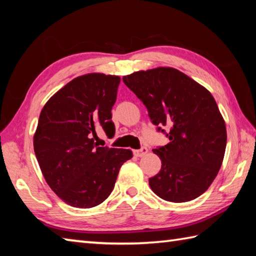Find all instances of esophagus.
<instances>
[{
	"instance_id": "1",
	"label": "esophagus",
	"mask_w": 256,
	"mask_h": 256,
	"mask_svg": "<svg viewBox=\"0 0 256 256\" xmlns=\"http://www.w3.org/2000/svg\"><path fill=\"white\" fill-rule=\"evenodd\" d=\"M148 152V148L146 146H142L141 149H138V150H134L133 154L134 156H136V157H144V156Z\"/></svg>"
}]
</instances>
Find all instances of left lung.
Returning a JSON list of instances; mask_svg holds the SVG:
<instances>
[{"label": "left lung", "instance_id": "obj_1", "mask_svg": "<svg viewBox=\"0 0 256 256\" xmlns=\"http://www.w3.org/2000/svg\"><path fill=\"white\" fill-rule=\"evenodd\" d=\"M144 102L157 131L170 144L154 152L162 170L149 178L154 194L180 203L209 188L222 167L227 144L226 124L212 94L176 68H157L123 76Z\"/></svg>", "mask_w": 256, "mask_h": 256}]
</instances>
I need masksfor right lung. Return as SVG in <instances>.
<instances>
[{
    "label": "right lung",
    "mask_w": 256,
    "mask_h": 256,
    "mask_svg": "<svg viewBox=\"0 0 256 256\" xmlns=\"http://www.w3.org/2000/svg\"><path fill=\"white\" fill-rule=\"evenodd\" d=\"M120 79L102 73L78 76L42 110L34 136V154L47 184L68 206H96L110 196L128 149L99 146L96 130L115 134L112 107Z\"/></svg>",
    "instance_id": "add662e5"
}]
</instances>
